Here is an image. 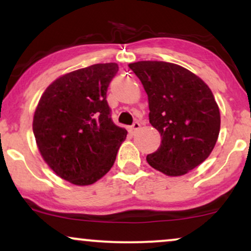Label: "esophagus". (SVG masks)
Returning <instances> with one entry per match:
<instances>
[{
  "label": "esophagus",
  "mask_w": 251,
  "mask_h": 251,
  "mask_svg": "<svg viewBox=\"0 0 251 251\" xmlns=\"http://www.w3.org/2000/svg\"><path fill=\"white\" fill-rule=\"evenodd\" d=\"M139 128H140V124L138 123V122H135V123L132 124V126H131V127H129V132H131L132 134H134L135 132H137Z\"/></svg>",
  "instance_id": "esophagus-1"
}]
</instances>
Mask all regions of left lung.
<instances>
[{
	"mask_svg": "<svg viewBox=\"0 0 251 251\" xmlns=\"http://www.w3.org/2000/svg\"><path fill=\"white\" fill-rule=\"evenodd\" d=\"M128 67L143 83L150 124L162 137L146 160L168 176L188 174L209 157L220 133V108L211 89L176 63L138 61Z\"/></svg>",
	"mask_w": 251,
	"mask_h": 251,
	"instance_id": "8db88e82",
	"label": "left lung"
}]
</instances>
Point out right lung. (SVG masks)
Segmentation results:
<instances>
[{
	"instance_id": "obj_1",
	"label": "right lung",
	"mask_w": 251,
	"mask_h": 251,
	"mask_svg": "<svg viewBox=\"0 0 251 251\" xmlns=\"http://www.w3.org/2000/svg\"><path fill=\"white\" fill-rule=\"evenodd\" d=\"M114 62L97 63L62 75L48 86L33 120L37 148L62 179L89 185L113 166L127 131L112 122L107 88Z\"/></svg>"
}]
</instances>
